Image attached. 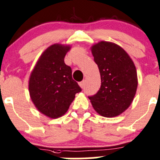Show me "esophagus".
<instances>
[{
  "mask_svg": "<svg viewBox=\"0 0 160 160\" xmlns=\"http://www.w3.org/2000/svg\"><path fill=\"white\" fill-rule=\"evenodd\" d=\"M79 86H80L81 88H84V86H85V80H83V81L80 82V83H79Z\"/></svg>",
  "mask_w": 160,
  "mask_h": 160,
  "instance_id": "obj_1",
  "label": "esophagus"
}]
</instances>
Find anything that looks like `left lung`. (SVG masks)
I'll return each instance as SVG.
<instances>
[{"label":"left lung","mask_w":160,"mask_h":160,"mask_svg":"<svg viewBox=\"0 0 160 160\" xmlns=\"http://www.w3.org/2000/svg\"><path fill=\"white\" fill-rule=\"evenodd\" d=\"M91 52L99 68L101 86L89 99L100 115L116 117L128 108L136 93L135 66L125 49L111 42L101 41L93 45Z\"/></svg>","instance_id":"1"}]
</instances>
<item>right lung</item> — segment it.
Segmentation results:
<instances>
[{
	"label": "right lung",
	"mask_w": 160,
	"mask_h": 160,
	"mask_svg": "<svg viewBox=\"0 0 160 160\" xmlns=\"http://www.w3.org/2000/svg\"><path fill=\"white\" fill-rule=\"evenodd\" d=\"M71 46L53 44L40 56L28 81L30 98L38 111L50 118L66 114L77 93L81 91L72 80V70L64 62Z\"/></svg>",
	"instance_id": "obj_1"
}]
</instances>
